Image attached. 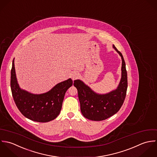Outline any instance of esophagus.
I'll use <instances>...</instances> for the list:
<instances>
[{
	"label": "esophagus",
	"mask_w": 157,
	"mask_h": 157,
	"mask_svg": "<svg viewBox=\"0 0 157 157\" xmlns=\"http://www.w3.org/2000/svg\"><path fill=\"white\" fill-rule=\"evenodd\" d=\"M71 78L73 80H75L77 78H78L79 77V74L77 73V72H73L72 74H71Z\"/></svg>",
	"instance_id": "esophagus-1"
}]
</instances>
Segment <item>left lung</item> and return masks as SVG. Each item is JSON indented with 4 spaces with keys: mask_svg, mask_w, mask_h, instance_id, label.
<instances>
[{
    "mask_svg": "<svg viewBox=\"0 0 157 157\" xmlns=\"http://www.w3.org/2000/svg\"><path fill=\"white\" fill-rule=\"evenodd\" d=\"M122 59L121 79L118 88L107 94L94 93L90 88L80 80L74 81V86L77 89L83 116L90 120L102 121L117 113L125 99L127 89V75L123 55L113 45Z\"/></svg>",
    "mask_w": 157,
    "mask_h": 157,
    "instance_id": "left-lung-1",
    "label": "left lung"
}]
</instances>
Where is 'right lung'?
I'll use <instances>...</instances> for the list:
<instances>
[{"label": "right lung", "instance_id": "add662e5", "mask_svg": "<svg viewBox=\"0 0 157 157\" xmlns=\"http://www.w3.org/2000/svg\"><path fill=\"white\" fill-rule=\"evenodd\" d=\"M73 84L71 79L56 85L49 92L32 94L21 90L17 84L14 59L11 70V89L15 104L26 118L32 121L46 123L53 120L59 114L66 91Z\"/></svg>", "mask_w": 157, "mask_h": 157}]
</instances>
